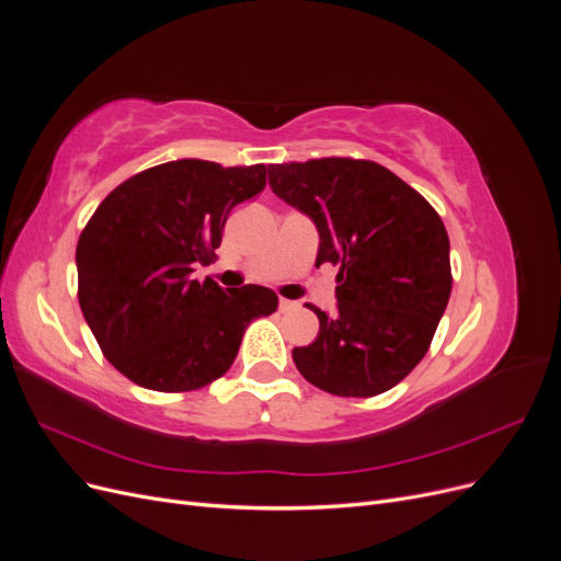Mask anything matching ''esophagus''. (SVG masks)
<instances>
[{
	"label": "esophagus",
	"instance_id": "obj_1",
	"mask_svg": "<svg viewBox=\"0 0 561 561\" xmlns=\"http://www.w3.org/2000/svg\"><path fill=\"white\" fill-rule=\"evenodd\" d=\"M278 309L285 313V311H297L299 304L297 301H290V299H280L278 301Z\"/></svg>",
	"mask_w": 561,
	"mask_h": 561
}]
</instances>
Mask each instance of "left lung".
I'll return each mask as SVG.
<instances>
[{
  "label": "left lung",
  "instance_id": "obj_1",
  "mask_svg": "<svg viewBox=\"0 0 561 561\" xmlns=\"http://www.w3.org/2000/svg\"><path fill=\"white\" fill-rule=\"evenodd\" d=\"M278 198L313 219L316 266L334 264L336 313L316 307V342L293 351L309 383L371 398L426 355L451 295L449 236L431 203L375 161L268 165Z\"/></svg>",
  "mask_w": 561,
  "mask_h": 561
}]
</instances>
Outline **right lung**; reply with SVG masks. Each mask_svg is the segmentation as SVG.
Returning a JSON list of instances; mask_svg holds the SVG:
<instances>
[{
	"instance_id": "add662e5",
	"label": "right lung",
	"mask_w": 561,
	"mask_h": 561,
	"mask_svg": "<svg viewBox=\"0 0 561 561\" xmlns=\"http://www.w3.org/2000/svg\"><path fill=\"white\" fill-rule=\"evenodd\" d=\"M266 186V165L168 161L100 203L77 243L79 307L105 358L149 390L184 393L219 379L245 328L278 309L274 290H222L192 278L222 243L229 213Z\"/></svg>"
}]
</instances>
